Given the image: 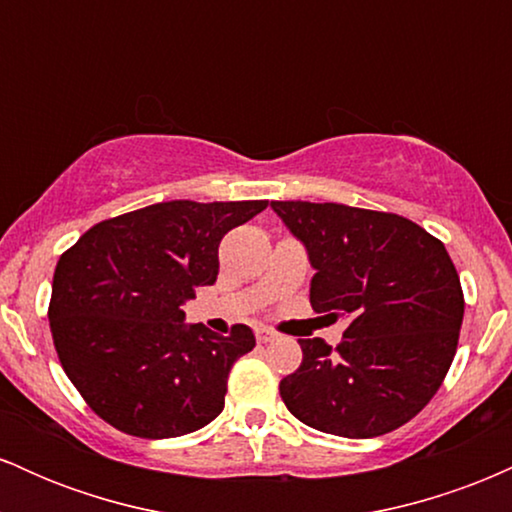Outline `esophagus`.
Wrapping results in <instances>:
<instances>
[{"mask_svg":"<svg viewBox=\"0 0 512 512\" xmlns=\"http://www.w3.org/2000/svg\"><path fill=\"white\" fill-rule=\"evenodd\" d=\"M255 337H257V342H260V344H269V342H274L279 334H276L274 330H269V327H260V330L255 332Z\"/></svg>","mask_w":512,"mask_h":512,"instance_id":"1","label":"esophagus"}]
</instances>
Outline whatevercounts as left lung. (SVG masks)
<instances>
[{"label": "left lung", "instance_id": "left-lung-1", "mask_svg": "<svg viewBox=\"0 0 512 512\" xmlns=\"http://www.w3.org/2000/svg\"><path fill=\"white\" fill-rule=\"evenodd\" d=\"M308 248L310 305L337 322L342 342L298 339L303 363L279 383L305 426L375 438L414 419L448 375L464 293L436 236L390 211L334 202H272Z\"/></svg>", "mask_w": 512, "mask_h": 512}]
</instances>
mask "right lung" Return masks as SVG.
I'll use <instances>...</instances> for the list:
<instances>
[{
    "mask_svg": "<svg viewBox=\"0 0 512 512\" xmlns=\"http://www.w3.org/2000/svg\"><path fill=\"white\" fill-rule=\"evenodd\" d=\"M262 209L267 199H173L96 223L62 252L52 342L84 402L117 431L175 438L223 411L228 375L255 334L187 327L182 303L216 281L221 238Z\"/></svg>",
    "mask_w": 512,
    "mask_h": 512,
    "instance_id": "obj_1",
    "label": "right lung"
}]
</instances>
